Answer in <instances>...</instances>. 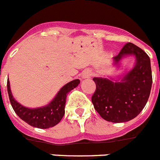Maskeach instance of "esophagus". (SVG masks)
<instances>
[{
    "mask_svg": "<svg viewBox=\"0 0 160 160\" xmlns=\"http://www.w3.org/2000/svg\"><path fill=\"white\" fill-rule=\"evenodd\" d=\"M90 76H91V72L89 70H84L82 73V79L88 78Z\"/></svg>",
    "mask_w": 160,
    "mask_h": 160,
    "instance_id": "obj_1",
    "label": "esophagus"
}]
</instances>
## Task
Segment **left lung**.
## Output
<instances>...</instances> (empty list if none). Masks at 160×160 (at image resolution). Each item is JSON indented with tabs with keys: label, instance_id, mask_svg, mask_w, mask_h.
Here are the masks:
<instances>
[{
	"label": "left lung",
	"instance_id": "left-lung-1",
	"mask_svg": "<svg viewBox=\"0 0 160 160\" xmlns=\"http://www.w3.org/2000/svg\"><path fill=\"white\" fill-rule=\"evenodd\" d=\"M134 56L129 71L116 78L95 77L96 92L92 97L94 108L101 118L111 122H125L136 118L146 106L152 86V72L148 55L128 42L113 58V64L120 66L123 58Z\"/></svg>",
	"mask_w": 160,
	"mask_h": 160
}]
</instances>
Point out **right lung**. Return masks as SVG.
<instances>
[{"mask_svg":"<svg viewBox=\"0 0 160 160\" xmlns=\"http://www.w3.org/2000/svg\"><path fill=\"white\" fill-rule=\"evenodd\" d=\"M79 83V79L68 82L61 88L48 105L38 108H28L19 104L12 95L9 78L7 80V91L10 104L17 115L30 126L46 129L52 128L60 122L65 112L64 107L67 95L73 88H77Z\"/></svg>","mask_w":160,"mask_h":160,"instance_id":"right-lung-1","label":"right lung"}]
</instances>
